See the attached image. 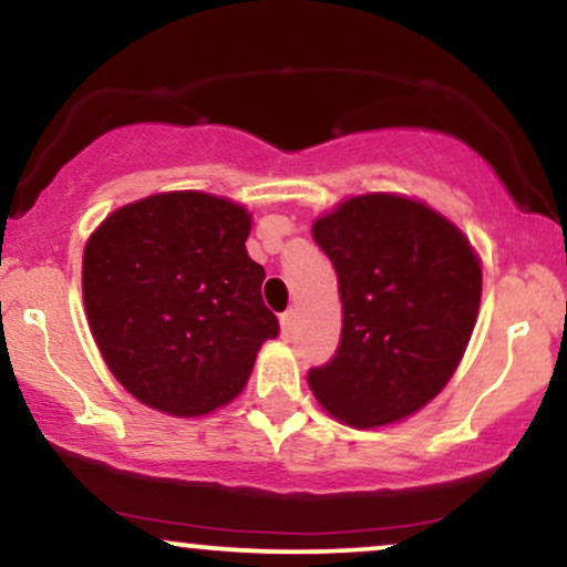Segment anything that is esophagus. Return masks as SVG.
Wrapping results in <instances>:
<instances>
[{
    "label": "esophagus",
    "mask_w": 567,
    "mask_h": 567,
    "mask_svg": "<svg viewBox=\"0 0 567 567\" xmlns=\"http://www.w3.org/2000/svg\"><path fill=\"white\" fill-rule=\"evenodd\" d=\"M296 320H298V311L296 309H288L282 317H279V322H282L285 333H290V330L296 328Z\"/></svg>",
    "instance_id": "obj_1"
}]
</instances>
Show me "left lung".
Wrapping results in <instances>:
<instances>
[{
  "mask_svg": "<svg viewBox=\"0 0 567 567\" xmlns=\"http://www.w3.org/2000/svg\"><path fill=\"white\" fill-rule=\"evenodd\" d=\"M333 264L341 343L309 370L341 424H396L432 402L464 357L480 296V258L458 226L402 194L343 199L311 226Z\"/></svg>",
  "mask_w": 567,
  "mask_h": 567,
  "instance_id": "obj_1",
  "label": "left lung"
}]
</instances>
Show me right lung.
I'll list each match as a JSON object with an SVG mask.
<instances>
[{
    "label": "right lung",
    "instance_id": "right-lung-1",
    "mask_svg": "<svg viewBox=\"0 0 567 567\" xmlns=\"http://www.w3.org/2000/svg\"><path fill=\"white\" fill-rule=\"evenodd\" d=\"M250 213L205 192H162L90 234L82 296L114 379L143 405L197 419L231 402L279 322L264 266L247 256Z\"/></svg>",
    "mask_w": 567,
    "mask_h": 567
}]
</instances>
